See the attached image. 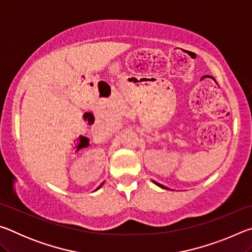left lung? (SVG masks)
Listing matches in <instances>:
<instances>
[{
    "label": "left lung",
    "mask_w": 252,
    "mask_h": 252,
    "mask_svg": "<svg viewBox=\"0 0 252 252\" xmlns=\"http://www.w3.org/2000/svg\"><path fill=\"white\" fill-rule=\"evenodd\" d=\"M153 182H155L157 186H159L160 188H162V189H169V188H167V187H164V186H162V185H160V183H159V182H156V181H153Z\"/></svg>",
    "instance_id": "8db88e82"
}]
</instances>
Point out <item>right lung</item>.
<instances>
[{
	"label": "right lung",
	"mask_w": 252,
	"mask_h": 252,
	"mask_svg": "<svg viewBox=\"0 0 252 252\" xmlns=\"http://www.w3.org/2000/svg\"><path fill=\"white\" fill-rule=\"evenodd\" d=\"M102 185H103V183H101V185H100L99 187H97V188H96V190H99V189H100V188H101V186H102Z\"/></svg>",
	"instance_id": "right-lung-1"
}]
</instances>
